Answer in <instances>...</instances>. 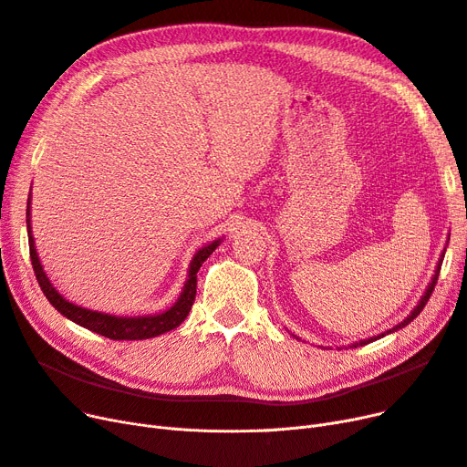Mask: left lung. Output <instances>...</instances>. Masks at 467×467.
<instances>
[{"label":"left lung","mask_w":467,"mask_h":467,"mask_svg":"<svg viewBox=\"0 0 467 467\" xmlns=\"http://www.w3.org/2000/svg\"><path fill=\"white\" fill-rule=\"evenodd\" d=\"M441 265H442V257H441V262H439V265H437V271H435V277H433V281H431V285L427 286V290H425V295H423V298L420 300V304H418V307L413 309V312L402 321V323H399L396 327H392L390 331H387V335L389 333H392V331H399V329H402V327H406L410 321H413L416 319L420 314H421V309L425 307V304L429 302V298H431V295H433V290H435V285H437V281H439V273H441ZM381 337H385V335H379V337H375V338H368V340H361V342H358V344H354V347H364V344H368V342H373V340H377V338H381Z\"/></svg>","instance_id":"1"}]
</instances>
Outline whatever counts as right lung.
Wrapping results in <instances>:
<instances>
[{
	"label": "right lung",
	"instance_id": "right-lung-1",
	"mask_svg": "<svg viewBox=\"0 0 467 467\" xmlns=\"http://www.w3.org/2000/svg\"><path fill=\"white\" fill-rule=\"evenodd\" d=\"M30 203V198H28ZM26 227H28V246H30V262L34 275H36V281L49 300V304L54 306L57 312H61L67 319H71L78 323L80 327H86L92 333H98L101 337H108L111 340H144L163 335L167 331L177 329V327L186 319L188 312L192 309L194 298H196V285H198V271L202 264L212 255V252L219 246V240L215 243L203 246L196 255L192 264H190V273H188V281L184 285V290L177 304L172 306L167 312L160 316H148V317H115L108 314H99V312H90V309L78 307L71 302H67L59 292L51 286L49 279L46 277V273L40 265L36 248H34V238L30 233V207H26Z\"/></svg>",
	"mask_w": 467,
	"mask_h": 467
}]
</instances>
